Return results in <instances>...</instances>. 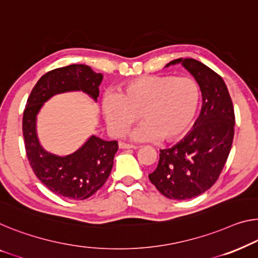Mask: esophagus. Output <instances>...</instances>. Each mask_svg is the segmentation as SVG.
I'll list each match as a JSON object with an SVG mask.
<instances>
[{"label":"esophagus","mask_w":258,"mask_h":258,"mask_svg":"<svg viewBox=\"0 0 258 258\" xmlns=\"http://www.w3.org/2000/svg\"><path fill=\"white\" fill-rule=\"evenodd\" d=\"M119 148L121 149H136L137 147L133 145H130V144H126V142H119Z\"/></svg>","instance_id":"esophagus-1"}]
</instances>
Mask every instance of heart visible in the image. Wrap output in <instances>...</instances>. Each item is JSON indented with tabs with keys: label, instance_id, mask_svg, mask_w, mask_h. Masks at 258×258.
Returning a JSON list of instances; mask_svg holds the SVG:
<instances>
[{
	"label": "heart",
	"instance_id": "obj_1",
	"mask_svg": "<svg viewBox=\"0 0 258 258\" xmlns=\"http://www.w3.org/2000/svg\"><path fill=\"white\" fill-rule=\"evenodd\" d=\"M201 89L194 79L172 75H144L118 87V94L103 96L102 110L107 128L121 136L139 117L140 126L131 132L139 141H172L186 132L197 116Z\"/></svg>",
	"mask_w": 258,
	"mask_h": 258
}]
</instances>
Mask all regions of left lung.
I'll list each match as a JSON object with an SVG mask.
<instances>
[{
  "instance_id": "left-lung-1",
  "label": "left lung",
  "mask_w": 258,
  "mask_h": 258,
  "mask_svg": "<svg viewBox=\"0 0 258 258\" xmlns=\"http://www.w3.org/2000/svg\"><path fill=\"white\" fill-rule=\"evenodd\" d=\"M199 84L203 96L201 114L183 140L160 149L159 164L148 175L163 196L184 201L202 195L217 182L228 159L234 138L235 114L224 80L195 59H176Z\"/></svg>"
}]
</instances>
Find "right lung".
Masks as SVG:
<instances>
[{
  "label": "right lung",
  "instance_id": "1",
  "mask_svg": "<svg viewBox=\"0 0 258 258\" xmlns=\"http://www.w3.org/2000/svg\"><path fill=\"white\" fill-rule=\"evenodd\" d=\"M101 73L86 64H69L41 76L33 87L23 113V137L30 166L38 178L55 195L75 201L89 198L101 189L113 166L117 141L91 136L82 147L66 156L43 149L37 137L36 122L44 103L67 91H83L97 101Z\"/></svg>",
  "mask_w": 258,
  "mask_h": 258
}]
</instances>
